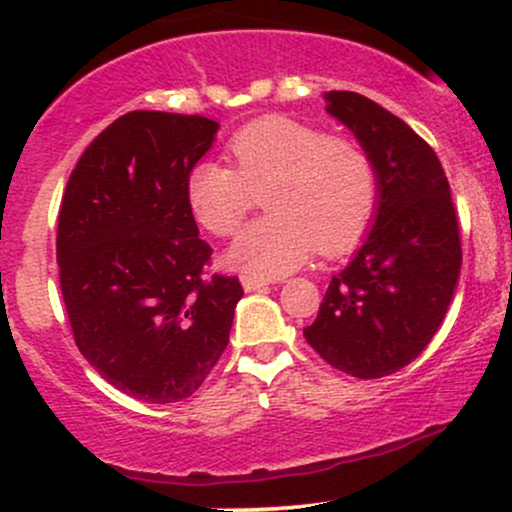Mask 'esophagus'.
Listing matches in <instances>:
<instances>
[{"mask_svg":"<svg viewBox=\"0 0 512 512\" xmlns=\"http://www.w3.org/2000/svg\"><path fill=\"white\" fill-rule=\"evenodd\" d=\"M240 284H243L245 291H262V289H267L269 281L267 279H260V276L243 274V276H240Z\"/></svg>","mask_w":512,"mask_h":512,"instance_id":"34e87169","label":"esophagus"}]
</instances>
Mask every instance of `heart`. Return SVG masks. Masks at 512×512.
Wrapping results in <instances>:
<instances>
[{"mask_svg": "<svg viewBox=\"0 0 512 512\" xmlns=\"http://www.w3.org/2000/svg\"><path fill=\"white\" fill-rule=\"evenodd\" d=\"M233 168L202 158L185 175L190 214L214 236H231L264 190V219L248 223L226 260L240 272L279 279L320 248L351 250L378 207L373 158L354 139L330 137L291 117L269 115L238 129L228 142Z\"/></svg>", "mask_w": 512, "mask_h": 512, "instance_id": "heart-1", "label": "heart"}]
</instances>
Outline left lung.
I'll return each instance as SVG.
<instances>
[{
	"label": "left lung",
	"mask_w": 512,
	"mask_h": 512,
	"mask_svg": "<svg viewBox=\"0 0 512 512\" xmlns=\"http://www.w3.org/2000/svg\"><path fill=\"white\" fill-rule=\"evenodd\" d=\"M322 98L373 158L378 207L303 334L332 368L373 380L409 366L438 332L460 279V228L436 151L407 122L354 91Z\"/></svg>",
	"instance_id": "left-lung-1"
}]
</instances>
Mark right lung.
Segmentation results:
<instances>
[{
  "label": "right lung",
  "mask_w": 512,
  "mask_h": 512,
  "mask_svg": "<svg viewBox=\"0 0 512 512\" xmlns=\"http://www.w3.org/2000/svg\"><path fill=\"white\" fill-rule=\"evenodd\" d=\"M219 122L132 110L79 158L62 197L57 264L76 346L125 395L187 399L207 380L243 298L238 276L204 279L211 248L185 175Z\"/></svg>",
  "instance_id": "right-lung-1"
}]
</instances>
